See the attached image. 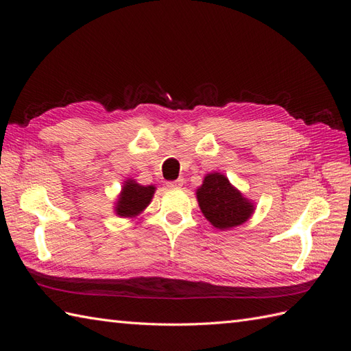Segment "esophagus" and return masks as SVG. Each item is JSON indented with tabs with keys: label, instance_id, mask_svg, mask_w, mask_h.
<instances>
[{
	"label": "esophagus",
	"instance_id": "obj_1",
	"mask_svg": "<svg viewBox=\"0 0 351 351\" xmlns=\"http://www.w3.org/2000/svg\"><path fill=\"white\" fill-rule=\"evenodd\" d=\"M167 186L169 189H176V187H182L183 186V180L178 178V180H173V182H168Z\"/></svg>",
	"mask_w": 351,
	"mask_h": 351
}]
</instances>
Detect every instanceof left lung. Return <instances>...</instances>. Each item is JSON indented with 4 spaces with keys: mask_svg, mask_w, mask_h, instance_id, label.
<instances>
[{
    "mask_svg": "<svg viewBox=\"0 0 351 351\" xmlns=\"http://www.w3.org/2000/svg\"><path fill=\"white\" fill-rule=\"evenodd\" d=\"M197 202L206 219L219 230L237 227L253 214V205L219 173L208 174L197 189Z\"/></svg>",
    "mask_w": 351,
    "mask_h": 351,
    "instance_id": "left-lung-1",
    "label": "left lung"
}]
</instances>
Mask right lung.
Segmentation results:
<instances>
[{"mask_svg": "<svg viewBox=\"0 0 351 351\" xmlns=\"http://www.w3.org/2000/svg\"><path fill=\"white\" fill-rule=\"evenodd\" d=\"M155 193L154 186H141L134 183L133 180L125 182L123 192L119 197V204H117V215L120 217H133L137 215L141 210H143L152 199Z\"/></svg>", "mask_w": 351, "mask_h": 351, "instance_id": "add662e5", "label": "right lung"}]
</instances>
